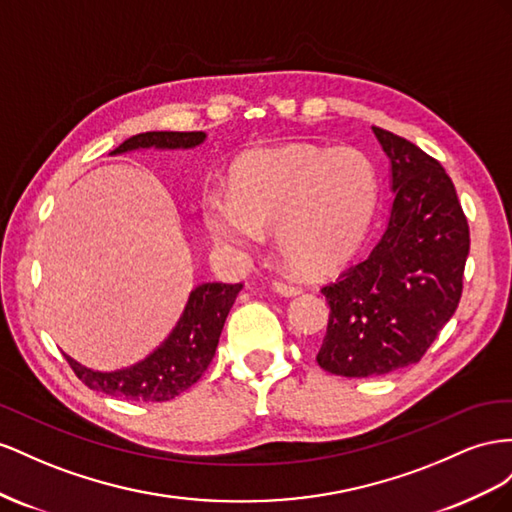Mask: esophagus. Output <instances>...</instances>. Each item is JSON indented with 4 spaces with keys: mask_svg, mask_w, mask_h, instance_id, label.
Returning a JSON list of instances; mask_svg holds the SVG:
<instances>
[{
    "mask_svg": "<svg viewBox=\"0 0 512 512\" xmlns=\"http://www.w3.org/2000/svg\"><path fill=\"white\" fill-rule=\"evenodd\" d=\"M272 287H274V291H279V294H283V296H296V294H300V287L298 285L289 283V281H283V279H276L272 283Z\"/></svg>",
    "mask_w": 512,
    "mask_h": 512,
    "instance_id": "esophagus-1",
    "label": "esophagus"
}]
</instances>
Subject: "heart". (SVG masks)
<instances>
[{"instance_id":"obj_1","label":"heart","mask_w":512,"mask_h":512,"mask_svg":"<svg viewBox=\"0 0 512 512\" xmlns=\"http://www.w3.org/2000/svg\"><path fill=\"white\" fill-rule=\"evenodd\" d=\"M375 197V171L364 154L289 145L244 160L231 193L201 199V218L210 238L238 255L257 253L264 233L276 231L289 266L321 274L356 251Z\"/></svg>"}]
</instances>
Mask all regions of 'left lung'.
<instances>
[{"instance_id": "obj_1", "label": "left lung", "mask_w": 512, "mask_h": 512, "mask_svg": "<svg viewBox=\"0 0 512 512\" xmlns=\"http://www.w3.org/2000/svg\"><path fill=\"white\" fill-rule=\"evenodd\" d=\"M373 133L390 158L394 203L371 255L321 287L330 306L317 352L324 371L373 377L410 367L455 315L470 227L455 184L418 145Z\"/></svg>"}]
</instances>
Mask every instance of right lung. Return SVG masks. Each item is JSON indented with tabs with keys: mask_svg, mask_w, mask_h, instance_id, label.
<instances>
[{
	"mask_svg": "<svg viewBox=\"0 0 512 512\" xmlns=\"http://www.w3.org/2000/svg\"><path fill=\"white\" fill-rule=\"evenodd\" d=\"M206 133H171V130H154L141 133L120 143L111 154H122L139 148H195L203 143ZM242 283H203L193 289L178 326L154 354L130 369L115 373H98L81 367L79 362L66 356L70 369L81 382L109 397L126 401H171L180 392L191 388L206 373L214 358L218 337H221L225 319L231 311Z\"/></svg>",
	"mask_w": 512,
	"mask_h": 512,
	"instance_id": "obj_1",
	"label": "right lung"
}]
</instances>
